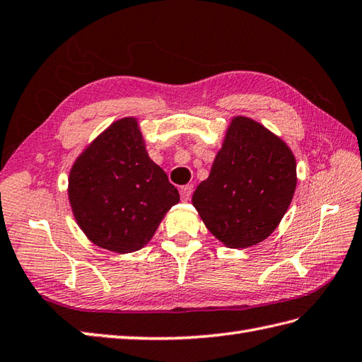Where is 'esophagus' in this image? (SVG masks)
I'll use <instances>...</instances> for the list:
<instances>
[{
  "instance_id": "obj_1",
  "label": "esophagus",
  "mask_w": 362,
  "mask_h": 362,
  "mask_svg": "<svg viewBox=\"0 0 362 362\" xmlns=\"http://www.w3.org/2000/svg\"><path fill=\"white\" fill-rule=\"evenodd\" d=\"M192 192H194V186H192V184H186V186H182L180 189V194H181V198L184 199V202H187V199H190Z\"/></svg>"
}]
</instances>
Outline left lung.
I'll return each instance as SVG.
<instances>
[{
    "label": "left lung",
    "instance_id": "1",
    "mask_svg": "<svg viewBox=\"0 0 362 362\" xmlns=\"http://www.w3.org/2000/svg\"><path fill=\"white\" fill-rule=\"evenodd\" d=\"M296 182V159L286 144L255 120L235 117L192 203L220 242L249 247L274 232Z\"/></svg>",
    "mask_w": 362,
    "mask_h": 362
}]
</instances>
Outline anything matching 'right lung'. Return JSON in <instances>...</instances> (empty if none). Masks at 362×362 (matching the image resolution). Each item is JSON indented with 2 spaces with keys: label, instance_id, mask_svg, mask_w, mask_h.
<instances>
[{
  "label": "right lung",
  "instance_id": "right-lung-1",
  "mask_svg": "<svg viewBox=\"0 0 362 362\" xmlns=\"http://www.w3.org/2000/svg\"><path fill=\"white\" fill-rule=\"evenodd\" d=\"M69 202L80 229L115 252L138 251L153 237L180 194L144 147L134 119L110 125L69 173Z\"/></svg>",
  "mask_w": 362,
  "mask_h": 362
}]
</instances>
